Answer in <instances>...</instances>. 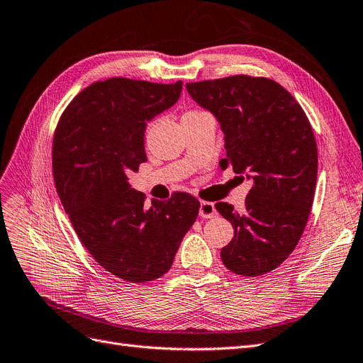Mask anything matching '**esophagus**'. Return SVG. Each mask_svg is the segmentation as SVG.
<instances>
[{"label":"esophagus","mask_w":363,"mask_h":363,"mask_svg":"<svg viewBox=\"0 0 363 363\" xmlns=\"http://www.w3.org/2000/svg\"><path fill=\"white\" fill-rule=\"evenodd\" d=\"M218 215L215 204L208 203V201H201L200 203V216L201 218H215Z\"/></svg>","instance_id":"obj_1"}]
</instances>
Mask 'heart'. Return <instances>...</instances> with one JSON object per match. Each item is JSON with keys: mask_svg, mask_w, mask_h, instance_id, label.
<instances>
[{"mask_svg": "<svg viewBox=\"0 0 363 363\" xmlns=\"http://www.w3.org/2000/svg\"><path fill=\"white\" fill-rule=\"evenodd\" d=\"M191 112H199V111H191Z\"/></svg>", "mask_w": 363, "mask_h": 363, "instance_id": "1", "label": "heart"}]
</instances>
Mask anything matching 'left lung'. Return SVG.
<instances>
[{
  "label": "left lung",
  "mask_w": 363,
  "mask_h": 363,
  "mask_svg": "<svg viewBox=\"0 0 363 363\" xmlns=\"http://www.w3.org/2000/svg\"><path fill=\"white\" fill-rule=\"evenodd\" d=\"M186 89L221 125L225 159L219 167L252 182L242 212L215 204L235 228L221 250L223 263L247 277L276 269L298 244L313 204L318 150L309 119L283 86L265 77L232 75L186 83Z\"/></svg>",
  "instance_id": "8db88e82"
}]
</instances>
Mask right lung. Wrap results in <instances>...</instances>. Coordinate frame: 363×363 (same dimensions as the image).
<instances>
[{"instance_id":"1","label":"right lung","mask_w":363,"mask_h":363,"mask_svg":"<svg viewBox=\"0 0 363 363\" xmlns=\"http://www.w3.org/2000/svg\"><path fill=\"white\" fill-rule=\"evenodd\" d=\"M182 89V82H96L65 108L54 133V182L77 236L98 265L131 283L169 271L200 211L186 192L145 208L127 177L147 162V121L177 103Z\"/></svg>"}]
</instances>
